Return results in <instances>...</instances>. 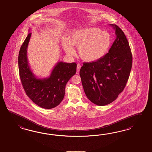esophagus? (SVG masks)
<instances>
[{"mask_svg": "<svg viewBox=\"0 0 152 152\" xmlns=\"http://www.w3.org/2000/svg\"><path fill=\"white\" fill-rule=\"evenodd\" d=\"M81 65H80V64H77V72L78 73L79 72V71H80V69H81Z\"/></svg>", "mask_w": 152, "mask_h": 152, "instance_id": "1", "label": "esophagus"}]
</instances>
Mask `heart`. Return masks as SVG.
I'll return each instance as SVG.
<instances>
[{"mask_svg": "<svg viewBox=\"0 0 152 152\" xmlns=\"http://www.w3.org/2000/svg\"><path fill=\"white\" fill-rule=\"evenodd\" d=\"M62 43L67 53L74 55L72 46H76L83 61L92 62L100 60L107 53L111 46V37L101 29L88 28L75 30L69 37V40L63 38Z\"/></svg>", "mask_w": 152, "mask_h": 152, "instance_id": "heart-1", "label": "heart"}]
</instances>
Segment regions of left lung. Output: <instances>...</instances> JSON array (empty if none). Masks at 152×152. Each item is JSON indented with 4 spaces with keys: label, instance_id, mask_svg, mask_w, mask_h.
Instances as JSON below:
<instances>
[{
    "label": "left lung",
    "instance_id": "1",
    "mask_svg": "<svg viewBox=\"0 0 152 152\" xmlns=\"http://www.w3.org/2000/svg\"><path fill=\"white\" fill-rule=\"evenodd\" d=\"M116 39L108 53L97 61L83 63L80 71L87 98L98 106L113 102L126 85L132 66V55L123 31L111 24Z\"/></svg>",
    "mask_w": 152,
    "mask_h": 152
}]
</instances>
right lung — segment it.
Segmentation results:
<instances>
[{
  "label": "right lung",
  "mask_w": 152,
  "mask_h": 152,
  "mask_svg": "<svg viewBox=\"0 0 152 152\" xmlns=\"http://www.w3.org/2000/svg\"><path fill=\"white\" fill-rule=\"evenodd\" d=\"M31 33H29L21 46L18 56L21 82L26 95L39 107L51 109L56 107L65 96L66 83L76 72L75 62H58L48 78H37L30 70L27 49Z\"/></svg>",
  "instance_id": "right-lung-1"
}]
</instances>
